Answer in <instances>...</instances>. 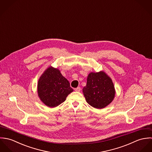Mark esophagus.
Segmentation results:
<instances>
[{"label": "esophagus", "instance_id": "esophagus-1", "mask_svg": "<svg viewBox=\"0 0 152 152\" xmlns=\"http://www.w3.org/2000/svg\"><path fill=\"white\" fill-rule=\"evenodd\" d=\"M74 89H75V91H77V92H80V91H81V88H80V87H77V88H75Z\"/></svg>", "mask_w": 152, "mask_h": 152}]
</instances>
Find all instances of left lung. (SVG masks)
Returning <instances> with one entry per match:
<instances>
[{
    "mask_svg": "<svg viewBox=\"0 0 152 152\" xmlns=\"http://www.w3.org/2000/svg\"><path fill=\"white\" fill-rule=\"evenodd\" d=\"M83 91L88 104L97 109L104 108L108 105L115 94L111 79L102 71L91 72Z\"/></svg>",
    "mask_w": 152,
    "mask_h": 152,
    "instance_id": "8db88e82",
    "label": "left lung"
}]
</instances>
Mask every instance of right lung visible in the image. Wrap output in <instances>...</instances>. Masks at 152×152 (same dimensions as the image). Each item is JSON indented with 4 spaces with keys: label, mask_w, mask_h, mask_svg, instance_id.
<instances>
[{
    "label": "right lung",
    "mask_w": 152,
    "mask_h": 152,
    "mask_svg": "<svg viewBox=\"0 0 152 152\" xmlns=\"http://www.w3.org/2000/svg\"><path fill=\"white\" fill-rule=\"evenodd\" d=\"M73 91L69 81L58 69L47 68L40 77L37 92L41 101L48 107H56L63 102Z\"/></svg>",
    "instance_id": "right-lung-1"
}]
</instances>
